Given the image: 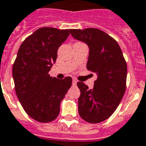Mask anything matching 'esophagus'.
<instances>
[{
	"instance_id": "34e87169",
	"label": "esophagus",
	"mask_w": 146,
	"mask_h": 146,
	"mask_svg": "<svg viewBox=\"0 0 146 146\" xmlns=\"http://www.w3.org/2000/svg\"><path fill=\"white\" fill-rule=\"evenodd\" d=\"M77 80L75 79H73V80H72V83H73V85H76V83H77Z\"/></svg>"
}]
</instances>
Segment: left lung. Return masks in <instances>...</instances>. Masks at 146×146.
I'll return each mask as SVG.
<instances>
[{
  "label": "left lung",
  "instance_id": "left-lung-1",
  "mask_svg": "<svg viewBox=\"0 0 146 146\" xmlns=\"http://www.w3.org/2000/svg\"><path fill=\"white\" fill-rule=\"evenodd\" d=\"M75 39L87 44V70L94 72V87L78 82L79 113L87 122L98 123L110 117L125 94L127 66L117 41L97 29H71Z\"/></svg>",
  "mask_w": 146,
  "mask_h": 146
}]
</instances>
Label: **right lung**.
Listing matches in <instances>:
<instances>
[{
    "mask_svg": "<svg viewBox=\"0 0 146 146\" xmlns=\"http://www.w3.org/2000/svg\"><path fill=\"white\" fill-rule=\"evenodd\" d=\"M69 34L68 29L44 27L27 37L18 50L13 67L16 94L25 112L37 121L50 122L58 117L60 102L71 86V77L48 75Z\"/></svg>",
    "mask_w": 146,
    "mask_h": 146,
    "instance_id": "right-lung-1",
    "label": "right lung"
}]
</instances>
